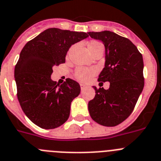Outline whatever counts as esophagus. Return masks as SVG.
Wrapping results in <instances>:
<instances>
[{"mask_svg": "<svg viewBox=\"0 0 161 161\" xmlns=\"http://www.w3.org/2000/svg\"><path fill=\"white\" fill-rule=\"evenodd\" d=\"M80 87H81V90H84V89H85V88L86 87V85H84V84L81 83L80 84Z\"/></svg>", "mask_w": 161, "mask_h": 161, "instance_id": "obj_1", "label": "esophagus"}]
</instances>
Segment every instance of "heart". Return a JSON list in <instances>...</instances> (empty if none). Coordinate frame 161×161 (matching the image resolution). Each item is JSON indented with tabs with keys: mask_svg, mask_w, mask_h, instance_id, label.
Listing matches in <instances>:
<instances>
[{
	"mask_svg": "<svg viewBox=\"0 0 161 161\" xmlns=\"http://www.w3.org/2000/svg\"><path fill=\"white\" fill-rule=\"evenodd\" d=\"M100 44V42L96 41H92L88 44V49L89 50L91 49L94 48L95 46ZM95 74V70L94 68H84V67H79L76 69L75 72V78L77 80L80 81L82 82H86L92 78L94 75Z\"/></svg>",
	"mask_w": 161,
	"mask_h": 161,
	"instance_id": "obj_1",
	"label": "heart"
}]
</instances>
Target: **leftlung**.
<instances>
[{
    "instance_id": "obj_1",
    "label": "left lung",
    "mask_w": 161,
    "mask_h": 161,
    "mask_svg": "<svg viewBox=\"0 0 161 161\" xmlns=\"http://www.w3.org/2000/svg\"><path fill=\"white\" fill-rule=\"evenodd\" d=\"M105 46V66L98 75L99 83L109 82V89L99 87L88 103L94 121L106 127L124 122L133 111L144 86L143 57L129 39L114 32H88Z\"/></svg>"
}]
</instances>
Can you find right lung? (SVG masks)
<instances>
[{"label": "right lung", "instance_id": "right-lung-1", "mask_svg": "<svg viewBox=\"0 0 161 161\" xmlns=\"http://www.w3.org/2000/svg\"><path fill=\"white\" fill-rule=\"evenodd\" d=\"M88 37L84 32L50 28L25 45L14 70L17 98L27 117L44 129L63 125L70 104L80 93L77 82L51 79L53 66L65 63L70 46Z\"/></svg>", "mask_w": 161, "mask_h": 161}]
</instances>
